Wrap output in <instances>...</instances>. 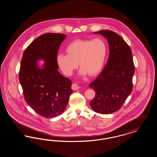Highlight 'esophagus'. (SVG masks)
<instances>
[{
  "label": "esophagus",
  "instance_id": "34e87169",
  "mask_svg": "<svg viewBox=\"0 0 157 157\" xmlns=\"http://www.w3.org/2000/svg\"><path fill=\"white\" fill-rule=\"evenodd\" d=\"M80 88V86L77 83H73L72 85V89L74 90H76Z\"/></svg>",
  "mask_w": 157,
  "mask_h": 157
}]
</instances>
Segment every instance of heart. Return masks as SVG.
Listing matches in <instances>:
<instances>
[{
  "instance_id": "1",
  "label": "heart",
  "mask_w": 157,
  "mask_h": 157,
  "mask_svg": "<svg viewBox=\"0 0 157 157\" xmlns=\"http://www.w3.org/2000/svg\"><path fill=\"white\" fill-rule=\"evenodd\" d=\"M65 51L67 55L59 53L56 56V63L65 75H72L78 63L80 75L94 76L103 67L107 48L104 41L99 38L91 40L76 39L67 46Z\"/></svg>"
}]
</instances>
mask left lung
<instances>
[{
    "label": "left lung",
    "mask_w": 157,
    "mask_h": 157,
    "mask_svg": "<svg viewBox=\"0 0 157 157\" xmlns=\"http://www.w3.org/2000/svg\"><path fill=\"white\" fill-rule=\"evenodd\" d=\"M94 33L107 39L109 55L101 74L90 84L96 92L90 105L95 112L109 114L120 109L132 90V54L126 42L117 33L102 30Z\"/></svg>",
    "instance_id": "obj_1"
}]
</instances>
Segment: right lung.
I'll return each instance as SVG.
<instances>
[{
    "instance_id": "add662e5",
    "label": "right lung",
    "mask_w": 157,
    "mask_h": 157,
    "mask_svg": "<svg viewBox=\"0 0 157 157\" xmlns=\"http://www.w3.org/2000/svg\"><path fill=\"white\" fill-rule=\"evenodd\" d=\"M67 35L45 33L35 39L23 54L19 81L26 102L40 115L53 118L66 109L73 92L72 81L58 71L56 56ZM45 63L39 66L38 62Z\"/></svg>"
}]
</instances>
